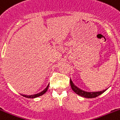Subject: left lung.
<instances>
[{"mask_svg":"<svg viewBox=\"0 0 120 120\" xmlns=\"http://www.w3.org/2000/svg\"><path fill=\"white\" fill-rule=\"evenodd\" d=\"M70 85H71L72 90L76 94H77L79 96H82V97L86 98H96L101 95L105 91V90H104L103 91H96V92H87V91H83V90H80L77 86H75L73 83V82H72L71 79H70Z\"/></svg>","mask_w":120,"mask_h":120,"instance_id":"8db88e82","label":"left lung"}]
</instances>
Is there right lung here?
Instances as JSON below:
<instances>
[{"mask_svg": "<svg viewBox=\"0 0 120 120\" xmlns=\"http://www.w3.org/2000/svg\"><path fill=\"white\" fill-rule=\"evenodd\" d=\"M48 86H47V87L45 88V90H44L43 91H41V92L40 93H38V94H34V95H31V96H26V98H37L38 97V96H41V95H43V94H45V93L46 92V91L48 90Z\"/></svg>", "mask_w": 120, "mask_h": 120, "instance_id": "1", "label": "right lung"}]
</instances>
